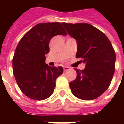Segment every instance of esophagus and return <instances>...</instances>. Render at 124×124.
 <instances>
[{"mask_svg": "<svg viewBox=\"0 0 124 124\" xmlns=\"http://www.w3.org/2000/svg\"><path fill=\"white\" fill-rule=\"evenodd\" d=\"M70 69V68H69V67H68V66L64 67V71H68V70H69Z\"/></svg>", "mask_w": 124, "mask_h": 124, "instance_id": "obj_1", "label": "esophagus"}]
</instances>
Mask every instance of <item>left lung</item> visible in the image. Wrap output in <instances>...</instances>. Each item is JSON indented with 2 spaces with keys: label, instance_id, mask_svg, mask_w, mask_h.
<instances>
[{
  "label": "left lung",
  "instance_id": "1",
  "mask_svg": "<svg viewBox=\"0 0 124 124\" xmlns=\"http://www.w3.org/2000/svg\"><path fill=\"white\" fill-rule=\"evenodd\" d=\"M62 25L77 40L76 57L85 64L84 70L75 69L77 78L70 82L71 93L81 100L98 98L108 89L115 73L116 54L111 43L103 32L89 24Z\"/></svg>",
  "mask_w": 124,
  "mask_h": 124
}]
</instances>
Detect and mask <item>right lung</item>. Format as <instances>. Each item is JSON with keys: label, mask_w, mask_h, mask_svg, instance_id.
<instances>
[{"label": "right lung", "mask_w": 124, "mask_h": 124, "mask_svg": "<svg viewBox=\"0 0 124 124\" xmlns=\"http://www.w3.org/2000/svg\"><path fill=\"white\" fill-rule=\"evenodd\" d=\"M66 35L60 22L40 23L26 33L18 42L13 58V71L19 88L26 96L45 100L53 93L57 77L63 68L46 64L45 54L54 36Z\"/></svg>", "instance_id": "add662e5"}]
</instances>
